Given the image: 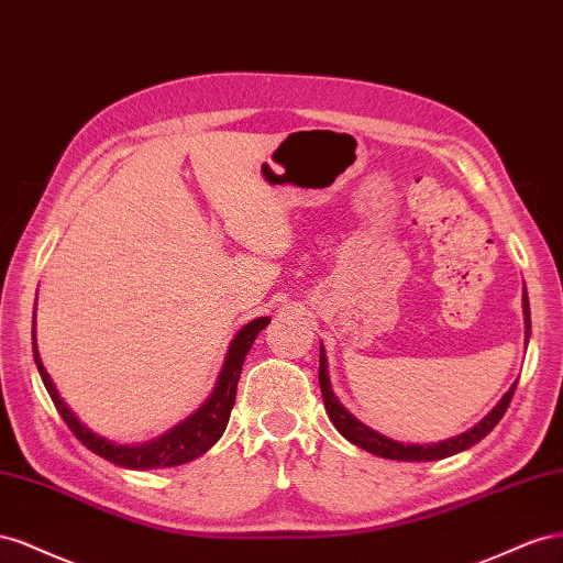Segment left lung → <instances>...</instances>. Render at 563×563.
<instances>
[{"label": "left lung", "instance_id": "8db88e82", "mask_svg": "<svg viewBox=\"0 0 563 563\" xmlns=\"http://www.w3.org/2000/svg\"><path fill=\"white\" fill-rule=\"evenodd\" d=\"M523 323H526V344H528V336H531V309H528V295H526V287H523ZM318 382H320V391H323V404L325 410L330 415L332 424L336 427V431L342 433L346 441H351L353 445L363 448V451L373 453L377 457H387V460H400V462H429V460H443V457H451L455 453L467 451L474 443H478L481 439L486 437L495 429V424L503 420V415L509 406V400L514 396V389H517V382L511 384V389L497 400L495 408L481 420L478 424H474L472 429H467L464 433H457L453 439H445L439 443H400L394 441L389 437H384V433L375 431L373 427L363 424L356 415H351V410H346L340 398L334 396L332 391V384H330V373H328V356H325V349L320 344V363H318Z\"/></svg>", "mask_w": 563, "mask_h": 563}]
</instances>
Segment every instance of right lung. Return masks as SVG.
<instances>
[{
	"label": "right lung",
	"instance_id": "add662e5",
	"mask_svg": "<svg viewBox=\"0 0 563 563\" xmlns=\"http://www.w3.org/2000/svg\"><path fill=\"white\" fill-rule=\"evenodd\" d=\"M268 323H271V318L262 316V318L250 320V323L240 328L229 344L227 358H223L214 389L210 396H207L205 404L196 412L188 415L184 422L174 424L169 431H165L163 437H157L146 443H136V445L110 441V439L101 437V433H96L93 429H89L82 420H79L66 400L60 398L54 379L49 377V373L44 371V363L40 358L37 334H35V313H32V356H35L40 377L44 382L46 391H49L56 410L60 412L63 422L70 427V431L89 448L91 453L101 455L103 460L118 464V467H124V470H141V472L143 470H165V467H179V464H186L190 460L200 457L221 439V433L229 424V417H231V410L235 404V389H238V379H240V371H243L245 356L250 353L256 334H260Z\"/></svg>",
	"mask_w": 563,
	"mask_h": 563
}]
</instances>
